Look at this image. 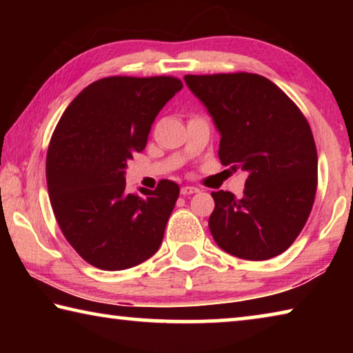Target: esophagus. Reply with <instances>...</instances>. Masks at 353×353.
Returning a JSON list of instances; mask_svg holds the SVG:
<instances>
[{
    "mask_svg": "<svg viewBox=\"0 0 353 353\" xmlns=\"http://www.w3.org/2000/svg\"><path fill=\"white\" fill-rule=\"evenodd\" d=\"M198 191H199V188H196V187H182L181 188V194L182 196H190V194L198 193Z\"/></svg>",
    "mask_w": 353,
    "mask_h": 353,
    "instance_id": "obj_1",
    "label": "esophagus"
}]
</instances>
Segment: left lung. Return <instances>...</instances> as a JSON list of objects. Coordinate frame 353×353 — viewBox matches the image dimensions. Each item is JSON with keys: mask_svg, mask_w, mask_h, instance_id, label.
<instances>
[{"mask_svg": "<svg viewBox=\"0 0 353 353\" xmlns=\"http://www.w3.org/2000/svg\"><path fill=\"white\" fill-rule=\"evenodd\" d=\"M221 134L219 160L248 172L243 198L213 191L208 227L218 246L244 260L288 249L312 212L318 152L307 118L276 83L254 73L187 74Z\"/></svg>", "mask_w": 353, "mask_h": 353, "instance_id": "1", "label": "left lung"}]
</instances>
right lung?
I'll return each mask as SVG.
<instances>
[{"label": "right lung", "mask_w": 353, "mask_h": 353, "mask_svg": "<svg viewBox=\"0 0 353 353\" xmlns=\"http://www.w3.org/2000/svg\"><path fill=\"white\" fill-rule=\"evenodd\" d=\"M172 76H110L83 88L59 119L46 154V182L63 236L104 271L140 265L157 252L179 185L128 193L124 172L141 152L155 117L181 90Z\"/></svg>", "instance_id": "right-lung-1"}]
</instances>
